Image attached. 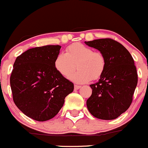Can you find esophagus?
Instances as JSON below:
<instances>
[{
  "label": "esophagus",
  "instance_id": "1",
  "mask_svg": "<svg viewBox=\"0 0 148 148\" xmlns=\"http://www.w3.org/2000/svg\"><path fill=\"white\" fill-rule=\"evenodd\" d=\"M80 88H81V86H77V85H75V86H74L75 90H78V89Z\"/></svg>",
  "mask_w": 148,
  "mask_h": 148
}]
</instances>
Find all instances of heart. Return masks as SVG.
Instances as JSON below:
<instances>
[{
  "mask_svg": "<svg viewBox=\"0 0 148 148\" xmlns=\"http://www.w3.org/2000/svg\"><path fill=\"white\" fill-rule=\"evenodd\" d=\"M78 71L69 74L75 68ZM106 58L100 52L81 43H75L67 47L66 52H60L55 58L54 65L56 71L64 77L76 83H86L91 80H98L106 68Z\"/></svg>",
  "mask_w": 148,
  "mask_h": 148,
  "instance_id": "1",
  "label": "heart"
}]
</instances>
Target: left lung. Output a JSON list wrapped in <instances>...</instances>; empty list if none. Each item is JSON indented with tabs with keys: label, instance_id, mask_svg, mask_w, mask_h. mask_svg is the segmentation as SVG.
<instances>
[{
	"label": "left lung",
	"instance_id": "1",
	"mask_svg": "<svg viewBox=\"0 0 148 148\" xmlns=\"http://www.w3.org/2000/svg\"><path fill=\"white\" fill-rule=\"evenodd\" d=\"M85 44L101 52L106 62L99 81L90 85L92 94L86 101L88 109L98 119H116L132 101L137 84L134 60L123 45L112 39H95Z\"/></svg>",
	"mask_w": 148,
	"mask_h": 148
}]
</instances>
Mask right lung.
Returning <instances> with one entry per match:
<instances>
[{
  "instance_id": "right-lung-1",
  "label": "right lung",
  "mask_w": 148,
  "mask_h": 148,
  "mask_svg": "<svg viewBox=\"0 0 148 148\" xmlns=\"http://www.w3.org/2000/svg\"><path fill=\"white\" fill-rule=\"evenodd\" d=\"M60 45L32 48L17 57L10 77L13 99L29 117L39 122L58 114L74 85L54 65Z\"/></svg>"
}]
</instances>
